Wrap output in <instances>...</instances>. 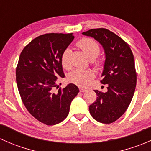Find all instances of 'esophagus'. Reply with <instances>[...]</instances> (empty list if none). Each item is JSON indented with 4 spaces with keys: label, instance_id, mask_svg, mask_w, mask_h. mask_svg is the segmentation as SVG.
<instances>
[{
    "label": "esophagus",
    "instance_id": "obj_1",
    "mask_svg": "<svg viewBox=\"0 0 151 151\" xmlns=\"http://www.w3.org/2000/svg\"><path fill=\"white\" fill-rule=\"evenodd\" d=\"M80 92H86L87 91V90L86 89H85V88H80Z\"/></svg>",
    "mask_w": 151,
    "mask_h": 151
}]
</instances>
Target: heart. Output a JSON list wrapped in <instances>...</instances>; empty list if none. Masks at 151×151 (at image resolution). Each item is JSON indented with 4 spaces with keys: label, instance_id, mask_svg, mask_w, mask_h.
Segmentation results:
<instances>
[{
    "label": "heart",
    "instance_id": "b5f03b06",
    "mask_svg": "<svg viewBox=\"0 0 151 151\" xmlns=\"http://www.w3.org/2000/svg\"><path fill=\"white\" fill-rule=\"evenodd\" d=\"M77 46L91 59H94L100 52V47L96 41L91 38H84L77 43ZM70 50L66 48L61 55V64L65 68H69L71 66L69 62ZM94 77V72L91 70L76 69L71 71L68 76L69 82L80 86H86Z\"/></svg>",
    "mask_w": 151,
    "mask_h": 151
}]
</instances>
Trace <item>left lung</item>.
Returning <instances> with one entry per match:
<instances>
[{
  "instance_id": "1",
  "label": "left lung",
  "mask_w": 151,
  "mask_h": 151,
  "mask_svg": "<svg viewBox=\"0 0 151 151\" xmlns=\"http://www.w3.org/2000/svg\"><path fill=\"white\" fill-rule=\"evenodd\" d=\"M83 34L102 45L106 58L101 83L107 84V91H94L97 98L90 105V113L99 122L113 123L124 114L134 93L137 72L133 53L126 42L106 28L91 29Z\"/></svg>"
}]
</instances>
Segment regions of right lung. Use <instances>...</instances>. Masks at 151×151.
Instances as JSON below:
<instances>
[{"instance_id": "add662e5", "label": "right lung", "mask_w": 151, "mask_h": 151, "mask_svg": "<svg viewBox=\"0 0 151 151\" xmlns=\"http://www.w3.org/2000/svg\"><path fill=\"white\" fill-rule=\"evenodd\" d=\"M74 38L73 33L41 35L25 46L19 56L16 80L22 102L32 116L48 126L68 116L71 101L79 93L72 83L63 89L57 85L65 77L62 53Z\"/></svg>"}]
</instances>
